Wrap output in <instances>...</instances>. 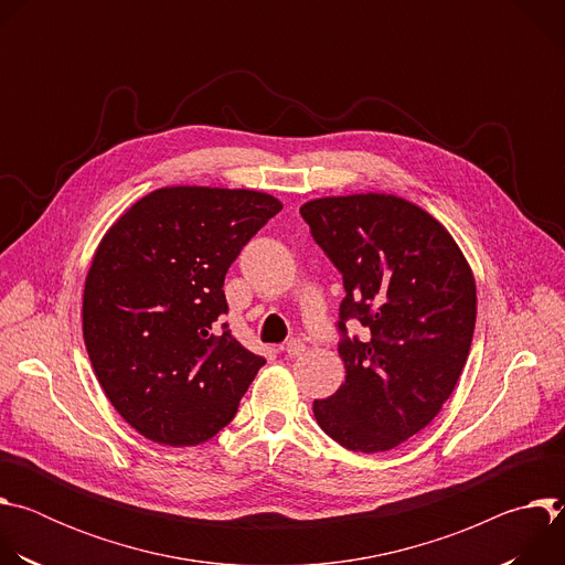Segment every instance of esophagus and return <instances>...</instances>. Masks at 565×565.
Returning a JSON list of instances; mask_svg holds the SVG:
<instances>
[{"label": "esophagus", "instance_id": "1", "mask_svg": "<svg viewBox=\"0 0 565 565\" xmlns=\"http://www.w3.org/2000/svg\"><path fill=\"white\" fill-rule=\"evenodd\" d=\"M290 358H297V355H301L303 351H306V344L299 340V338H292V340H288L286 342V349H284Z\"/></svg>", "mask_w": 565, "mask_h": 565}]
</instances>
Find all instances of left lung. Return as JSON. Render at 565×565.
Instances as JSON below:
<instances>
[{"label":"left lung","instance_id":"1","mask_svg":"<svg viewBox=\"0 0 565 565\" xmlns=\"http://www.w3.org/2000/svg\"><path fill=\"white\" fill-rule=\"evenodd\" d=\"M340 270L344 384L312 402L317 425L351 451L375 454L425 429L469 355L476 284L451 234L391 194L317 199L299 210ZM353 320L367 331L348 335Z\"/></svg>","mask_w":565,"mask_h":565}]
</instances>
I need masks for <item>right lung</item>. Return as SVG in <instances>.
<instances>
[{"mask_svg": "<svg viewBox=\"0 0 565 565\" xmlns=\"http://www.w3.org/2000/svg\"><path fill=\"white\" fill-rule=\"evenodd\" d=\"M279 210L253 190L163 188L100 241L85 284V344L109 402L145 438L210 440L266 364L221 324L223 281Z\"/></svg>", "mask_w": 565, "mask_h": 565, "instance_id": "add662e5", "label": "right lung"}]
</instances>
